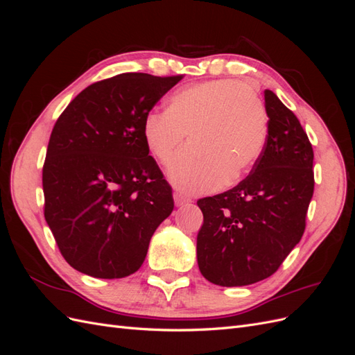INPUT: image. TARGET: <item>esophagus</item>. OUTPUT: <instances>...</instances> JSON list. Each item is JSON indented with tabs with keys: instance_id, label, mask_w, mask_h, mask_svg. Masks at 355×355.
<instances>
[{
	"instance_id": "34e87169",
	"label": "esophagus",
	"mask_w": 355,
	"mask_h": 355,
	"mask_svg": "<svg viewBox=\"0 0 355 355\" xmlns=\"http://www.w3.org/2000/svg\"><path fill=\"white\" fill-rule=\"evenodd\" d=\"M173 198H175V204H176L178 207L184 206V204L191 202V200H189V198H187V197H184L182 194H179V192H175V194H173Z\"/></svg>"
}]
</instances>
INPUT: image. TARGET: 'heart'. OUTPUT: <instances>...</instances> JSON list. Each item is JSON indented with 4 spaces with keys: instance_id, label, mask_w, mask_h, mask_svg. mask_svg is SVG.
<instances>
[{
    "instance_id": "b5f03b06",
    "label": "heart",
    "mask_w": 355,
    "mask_h": 355,
    "mask_svg": "<svg viewBox=\"0 0 355 355\" xmlns=\"http://www.w3.org/2000/svg\"><path fill=\"white\" fill-rule=\"evenodd\" d=\"M268 135V114L261 96L237 80H211L188 85L170 96L166 111L149 112L144 142L182 192H206L235 184L257 157Z\"/></svg>"
}]
</instances>
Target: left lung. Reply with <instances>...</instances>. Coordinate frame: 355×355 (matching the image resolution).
I'll use <instances>...</instances> for the list:
<instances>
[{
	"instance_id": "1",
	"label": "left lung",
	"mask_w": 355,
	"mask_h": 355,
	"mask_svg": "<svg viewBox=\"0 0 355 355\" xmlns=\"http://www.w3.org/2000/svg\"><path fill=\"white\" fill-rule=\"evenodd\" d=\"M268 136L259 158L237 187L197 201L202 277L223 287L271 277L305 231L314 194V153L296 115L265 90Z\"/></svg>"
}]
</instances>
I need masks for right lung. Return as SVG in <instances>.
<instances>
[{
  "mask_svg": "<svg viewBox=\"0 0 355 355\" xmlns=\"http://www.w3.org/2000/svg\"><path fill=\"white\" fill-rule=\"evenodd\" d=\"M182 80L127 72L84 89L53 127L42 167L44 218L65 261L96 278L142 266L171 187L149 155L142 125Z\"/></svg>",
  "mask_w": 355,
  "mask_h": 355,
  "instance_id": "1",
  "label": "right lung"
}]
</instances>
